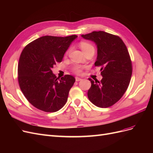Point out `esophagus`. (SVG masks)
Masks as SVG:
<instances>
[{"label":"esophagus","instance_id":"obj_1","mask_svg":"<svg viewBox=\"0 0 153 153\" xmlns=\"http://www.w3.org/2000/svg\"><path fill=\"white\" fill-rule=\"evenodd\" d=\"M75 79H76V82H78V81H80V80H82V78H79V77H75Z\"/></svg>","mask_w":153,"mask_h":153}]
</instances>
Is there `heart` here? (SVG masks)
<instances>
[{
    "label": "heart",
    "instance_id": "1",
    "mask_svg": "<svg viewBox=\"0 0 153 153\" xmlns=\"http://www.w3.org/2000/svg\"><path fill=\"white\" fill-rule=\"evenodd\" d=\"M80 47L84 53L91 50H94V46L87 41H81L80 43ZM72 71L76 74H80L82 71V67L79 65H75L72 68Z\"/></svg>",
    "mask_w": 153,
    "mask_h": 153
}]
</instances>
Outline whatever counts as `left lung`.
Here are the masks:
<instances>
[{
	"label": "left lung",
	"mask_w": 153,
	"mask_h": 153,
	"mask_svg": "<svg viewBox=\"0 0 153 153\" xmlns=\"http://www.w3.org/2000/svg\"><path fill=\"white\" fill-rule=\"evenodd\" d=\"M82 36L97 45L98 57L94 65L101 67L103 76L100 82L89 78L91 87L88 98L98 107H109L122 98L130 82L133 68L128 50L119 36L104 31Z\"/></svg>",
	"instance_id": "left-lung-1"
}]
</instances>
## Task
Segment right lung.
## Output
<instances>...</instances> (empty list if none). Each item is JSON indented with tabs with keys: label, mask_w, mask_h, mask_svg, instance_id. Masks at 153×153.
I'll use <instances>...</instances> for the list:
<instances>
[{
	"label": "right lung",
	"mask_w": 153,
	"mask_h": 153,
	"mask_svg": "<svg viewBox=\"0 0 153 153\" xmlns=\"http://www.w3.org/2000/svg\"><path fill=\"white\" fill-rule=\"evenodd\" d=\"M76 38V35L42 36L22 50L18 66V84L26 99L36 108L55 112L66 104L75 78L69 75L57 77L52 68L62 62L64 53Z\"/></svg>",
	"instance_id": "obj_1"
}]
</instances>
